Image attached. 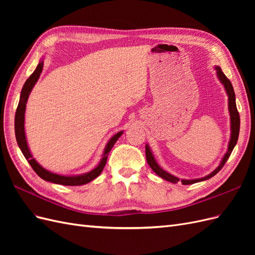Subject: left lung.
Instances as JSON below:
<instances>
[{
    "label": "left lung",
    "instance_id": "obj_1",
    "mask_svg": "<svg viewBox=\"0 0 255 255\" xmlns=\"http://www.w3.org/2000/svg\"><path fill=\"white\" fill-rule=\"evenodd\" d=\"M216 71H217V76L219 81L222 83L223 86H225V89L228 94L229 97V113H230V117H231V138H230V141H229V145H228V151L225 154V156L221 159V163L219 164V166L215 169V170L210 173L208 175L201 177V179H196V180H181L183 185H189V184H195L197 182H201V181H205L211 179L212 176H214L215 174H217L222 167L225 166V164L227 163V160L229 159L231 153H232L233 149L235 144L237 143L238 140V135H239V127H241V118H239V114L237 111V107H236V102H235V92L233 89L232 84H231L230 80L227 78L225 75V73L222 72V70L220 69V67H215ZM145 157H146V161H148L149 166L151 167L152 170L155 172L158 176H160L161 179H164L168 182H171V183H177L180 181L179 177H176L170 173H168L167 171H165L164 169H161L158 164L156 163L155 158H154L153 154L150 150V146L148 144H145Z\"/></svg>",
    "mask_w": 255,
    "mask_h": 255
}]
</instances>
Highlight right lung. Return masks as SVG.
<instances>
[{"label":"right lung","instance_id":"1","mask_svg":"<svg viewBox=\"0 0 255 255\" xmlns=\"http://www.w3.org/2000/svg\"><path fill=\"white\" fill-rule=\"evenodd\" d=\"M43 69V61L41 60L39 64H38L36 70L32 73V75L26 80V82L23 85V88L21 90V96H20V101L17 107V112L16 116H14V133H16V139L18 142V145L20 150L22 151L23 155L26 158V160L29 163V165L32 166L34 169V171L39 175L42 180L52 182L55 184L59 185H66V186H79V185H84L91 182L92 180H95L97 176L101 174L103 171V169L105 167L107 156H109V153L112 150L114 144L116 143L119 139V137L122 135V130L121 132H118L117 134H115L110 141L107 142L104 153L102 155L101 160H100L99 165L87 173L80 174V175H60L57 173H53L51 171H48L47 169H44L41 167L39 164L37 163L36 159L33 158L32 153H30L28 146H27V141H26V137H25V130H24V114H25V107H26V102L28 96L32 91L33 87L35 86L36 82L39 79V76L41 74V71Z\"/></svg>","mask_w":255,"mask_h":255}]
</instances>
